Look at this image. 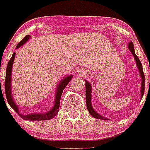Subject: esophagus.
Returning <instances> with one entry per match:
<instances>
[{
	"mask_svg": "<svg viewBox=\"0 0 150 150\" xmlns=\"http://www.w3.org/2000/svg\"><path fill=\"white\" fill-rule=\"evenodd\" d=\"M81 72H82V73H83V72H85V71H83H83H81Z\"/></svg>",
	"mask_w": 150,
	"mask_h": 150,
	"instance_id": "34e87169",
	"label": "esophagus"
}]
</instances>
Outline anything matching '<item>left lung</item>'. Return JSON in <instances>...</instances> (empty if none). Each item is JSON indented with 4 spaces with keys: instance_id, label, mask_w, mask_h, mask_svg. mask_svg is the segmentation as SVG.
<instances>
[{
    "instance_id": "obj_1",
    "label": "left lung",
    "mask_w": 150,
    "mask_h": 150,
    "mask_svg": "<svg viewBox=\"0 0 150 150\" xmlns=\"http://www.w3.org/2000/svg\"><path fill=\"white\" fill-rule=\"evenodd\" d=\"M128 47H129V50H130V52L132 53L133 56H134V60L136 61L137 66L138 69H139V75H140L141 78H142V84H141V98H142L143 95H144V72H143L142 70V65L141 63L140 60H139V57L136 55V54L134 53V45H133L132 42H129L128 44ZM92 93V87L90 83L89 82L85 80V98H86V104H87V108H88L89 112L90 114L93 117L97 118V119L100 120H108L107 118L104 117L103 116L98 114V112L95 111V110L93 109V107H92V103H91V95Z\"/></svg>"
}]
</instances>
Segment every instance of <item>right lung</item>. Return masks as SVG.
<instances>
[{
  "mask_svg": "<svg viewBox=\"0 0 150 150\" xmlns=\"http://www.w3.org/2000/svg\"><path fill=\"white\" fill-rule=\"evenodd\" d=\"M30 38V35H28L23 39L21 42L18 44L16 46V49L19 48L21 46H22L23 44L25 43L28 39ZM15 56H16V52L13 53L12 57L10 59L9 62H8L7 67H6V80H5V92H6V99L8 104L21 117L25 120H30V121H40V120H50L53 118L57 113L59 111V108H60V98H61V95L62 92H63L64 89L67 86V84L69 82L72 80V75H69V76L65 77V78L62 79L59 83L58 86L56 90V96H55V101L54 106L50 111L47 112L45 113H41V114H37V113H33V114L29 115H21L20 114L17 105L14 102L13 99L12 97V91H11V74H12V67L13 64V61L15 59Z\"/></svg>",
  "mask_w": 150,
  "mask_h": 150,
  "instance_id": "right-lung-1",
  "label": "right lung"
}]
</instances>
